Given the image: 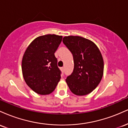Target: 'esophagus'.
Listing matches in <instances>:
<instances>
[{
    "instance_id": "34e87169",
    "label": "esophagus",
    "mask_w": 128,
    "mask_h": 128,
    "mask_svg": "<svg viewBox=\"0 0 128 128\" xmlns=\"http://www.w3.org/2000/svg\"><path fill=\"white\" fill-rule=\"evenodd\" d=\"M61 71H62V72H64V67H61Z\"/></svg>"
}]
</instances>
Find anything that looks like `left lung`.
I'll use <instances>...</instances> for the list:
<instances>
[{"label":"left lung","instance_id":"8db88e82","mask_svg":"<svg viewBox=\"0 0 128 128\" xmlns=\"http://www.w3.org/2000/svg\"><path fill=\"white\" fill-rule=\"evenodd\" d=\"M62 42L74 61L73 72L66 79L69 88L77 96L90 93L104 74V60L99 48L91 40L79 36H64Z\"/></svg>","mask_w":128,"mask_h":128}]
</instances>
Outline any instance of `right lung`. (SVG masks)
I'll list each match as a JSON object with an SVG mask.
<instances>
[{
  "label": "right lung",
  "instance_id": "1",
  "mask_svg": "<svg viewBox=\"0 0 128 128\" xmlns=\"http://www.w3.org/2000/svg\"><path fill=\"white\" fill-rule=\"evenodd\" d=\"M62 36L55 34L40 36L26 49L22 63L26 84L41 95L54 91L61 79V71L55 56Z\"/></svg>",
  "mask_w": 128,
  "mask_h": 128
}]
</instances>
